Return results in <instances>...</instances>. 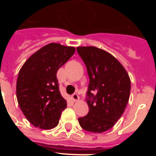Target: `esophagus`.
<instances>
[{"instance_id": "1", "label": "esophagus", "mask_w": 156, "mask_h": 156, "mask_svg": "<svg viewBox=\"0 0 156 156\" xmlns=\"http://www.w3.org/2000/svg\"><path fill=\"white\" fill-rule=\"evenodd\" d=\"M72 99L74 101H77L78 99H79V96H78V94L76 93H74L72 95Z\"/></svg>"}]
</instances>
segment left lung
<instances>
[{"instance_id": "obj_1", "label": "left lung", "mask_w": 156, "mask_h": 156, "mask_svg": "<svg viewBox=\"0 0 156 156\" xmlns=\"http://www.w3.org/2000/svg\"><path fill=\"white\" fill-rule=\"evenodd\" d=\"M89 76L87 115L78 119L83 129L102 133L122 116L130 93V80L123 66L111 54L95 47H78Z\"/></svg>"}]
</instances>
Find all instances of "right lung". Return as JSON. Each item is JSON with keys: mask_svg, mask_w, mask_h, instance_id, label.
Instances as JSON below:
<instances>
[{"mask_svg": "<svg viewBox=\"0 0 156 156\" xmlns=\"http://www.w3.org/2000/svg\"><path fill=\"white\" fill-rule=\"evenodd\" d=\"M75 53V48L51 43L30 56L18 76L16 96L29 122L49 129L58 124L67 103L59 91L57 72Z\"/></svg>", "mask_w": 156, "mask_h": 156, "instance_id": "obj_1", "label": "right lung"}]
</instances>
